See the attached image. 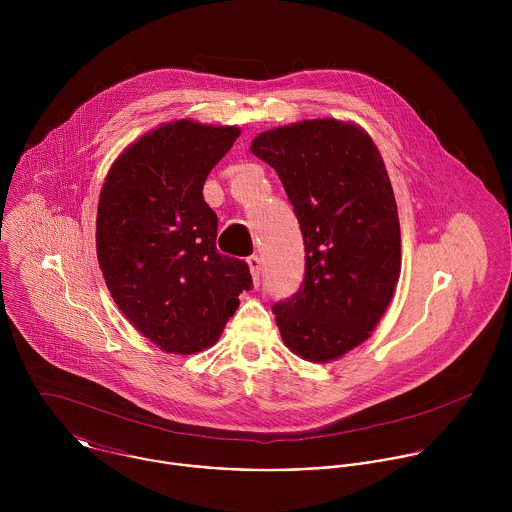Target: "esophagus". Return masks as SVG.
<instances>
[{"label":"esophagus","instance_id":"obj_1","mask_svg":"<svg viewBox=\"0 0 512 512\" xmlns=\"http://www.w3.org/2000/svg\"><path fill=\"white\" fill-rule=\"evenodd\" d=\"M246 264H248V268H250L254 286H258V284H260V258H258V256H248V258H246Z\"/></svg>","mask_w":512,"mask_h":512}]
</instances>
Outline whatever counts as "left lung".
Wrapping results in <instances>:
<instances>
[{"instance_id": "1", "label": "left lung", "mask_w": 512, "mask_h": 512, "mask_svg": "<svg viewBox=\"0 0 512 512\" xmlns=\"http://www.w3.org/2000/svg\"><path fill=\"white\" fill-rule=\"evenodd\" d=\"M250 151L272 165L305 244V278L274 305L284 345L329 363L384 315L400 278V222L378 147L357 124L303 120L262 132Z\"/></svg>"}]
</instances>
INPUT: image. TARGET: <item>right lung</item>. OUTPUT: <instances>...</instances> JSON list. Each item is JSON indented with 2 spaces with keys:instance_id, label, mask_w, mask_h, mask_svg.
Listing matches in <instances>:
<instances>
[{
  "instance_id": "add662e5",
  "label": "right lung",
  "mask_w": 512,
  "mask_h": 512,
  "mask_svg": "<svg viewBox=\"0 0 512 512\" xmlns=\"http://www.w3.org/2000/svg\"><path fill=\"white\" fill-rule=\"evenodd\" d=\"M236 126L163 124L110 167L96 215L106 286L130 323L165 353L213 347L252 288L248 264L217 250L215 211L203 199Z\"/></svg>"
}]
</instances>
